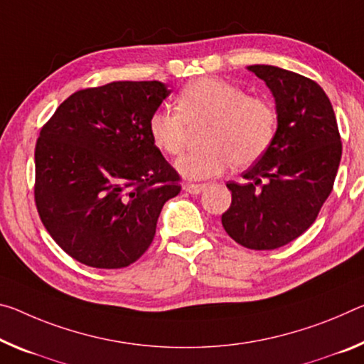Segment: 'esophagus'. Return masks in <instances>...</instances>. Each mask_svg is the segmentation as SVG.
Masks as SVG:
<instances>
[{
    "instance_id": "obj_1",
    "label": "esophagus",
    "mask_w": 364,
    "mask_h": 364,
    "mask_svg": "<svg viewBox=\"0 0 364 364\" xmlns=\"http://www.w3.org/2000/svg\"><path fill=\"white\" fill-rule=\"evenodd\" d=\"M183 188H184V191L189 193V194H199V193H203L207 186H205V184H194V183H188V184H184Z\"/></svg>"
}]
</instances>
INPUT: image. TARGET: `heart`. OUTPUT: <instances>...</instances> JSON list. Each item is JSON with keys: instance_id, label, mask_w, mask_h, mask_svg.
Here are the masks:
<instances>
[{"instance_id": "heart-1", "label": "heart", "mask_w": 364, "mask_h": 364, "mask_svg": "<svg viewBox=\"0 0 364 364\" xmlns=\"http://www.w3.org/2000/svg\"><path fill=\"white\" fill-rule=\"evenodd\" d=\"M203 129L205 146L176 161L183 176L204 180L223 173L233 164L247 166L272 146L277 113L269 102L227 80L200 77L176 95V109L157 108L149 118L154 146L168 155H180L191 128Z\"/></svg>"}]
</instances>
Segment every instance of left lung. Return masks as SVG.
Here are the masks:
<instances>
[{"mask_svg":"<svg viewBox=\"0 0 364 364\" xmlns=\"http://www.w3.org/2000/svg\"><path fill=\"white\" fill-rule=\"evenodd\" d=\"M272 92L277 132L245 183L228 181L232 204L222 225L247 250H277L314 223L332 193L342 142L332 103L314 80L287 69L247 66Z\"/></svg>","mask_w":364,"mask_h":364,"instance_id":"obj_1","label":"left lung"}]
</instances>
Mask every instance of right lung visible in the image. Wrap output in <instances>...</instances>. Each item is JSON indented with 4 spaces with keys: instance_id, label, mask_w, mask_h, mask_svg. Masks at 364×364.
<instances>
[{
    "instance_id": "1",
    "label": "right lung",
    "mask_w": 364,
    "mask_h": 364,
    "mask_svg": "<svg viewBox=\"0 0 364 364\" xmlns=\"http://www.w3.org/2000/svg\"><path fill=\"white\" fill-rule=\"evenodd\" d=\"M170 90L118 80L74 92L36 146V205L63 251L95 269H121L151 246L180 175L154 146L149 118Z\"/></svg>"
}]
</instances>
